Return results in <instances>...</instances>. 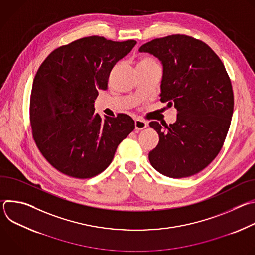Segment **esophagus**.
I'll use <instances>...</instances> for the list:
<instances>
[{
	"instance_id": "34e87169",
	"label": "esophagus",
	"mask_w": 255,
	"mask_h": 255,
	"mask_svg": "<svg viewBox=\"0 0 255 255\" xmlns=\"http://www.w3.org/2000/svg\"><path fill=\"white\" fill-rule=\"evenodd\" d=\"M147 127V123L141 120V119H136L135 120V129L136 130H142L144 128Z\"/></svg>"
}]
</instances>
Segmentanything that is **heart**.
Segmentation results:
<instances>
[{"label": "heart", "mask_w": 255, "mask_h": 255, "mask_svg": "<svg viewBox=\"0 0 255 255\" xmlns=\"http://www.w3.org/2000/svg\"><path fill=\"white\" fill-rule=\"evenodd\" d=\"M151 65H157L156 61L148 56H141L137 62V67H143V66H151Z\"/></svg>", "instance_id": "1"}]
</instances>
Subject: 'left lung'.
I'll list each match as a JSON object with an SVG mask.
<instances>
[{
    "label": "left lung",
    "instance_id": "1",
    "mask_svg": "<svg viewBox=\"0 0 255 255\" xmlns=\"http://www.w3.org/2000/svg\"><path fill=\"white\" fill-rule=\"evenodd\" d=\"M139 52L161 61L160 101L177 111L173 124L149 123L159 136L149 161L168 177L194 175L220 152L230 127L234 96L225 66L206 43L187 35L153 39Z\"/></svg>",
    "mask_w": 255,
    "mask_h": 255
}]
</instances>
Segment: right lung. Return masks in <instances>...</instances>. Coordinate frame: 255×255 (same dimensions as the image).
Listing matches in <instances>:
<instances>
[{
	"mask_svg": "<svg viewBox=\"0 0 255 255\" xmlns=\"http://www.w3.org/2000/svg\"><path fill=\"white\" fill-rule=\"evenodd\" d=\"M135 44L101 36L81 38L53 50L36 72L30 98L32 135L41 154L63 174L98 175L134 130L129 115L103 120L94 103L99 91L107 90L114 65Z\"/></svg>",
	"mask_w": 255,
	"mask_h": 255,
	"instance_id": "obj_1",
	"label": "right lung"
}]
</instances>
